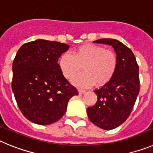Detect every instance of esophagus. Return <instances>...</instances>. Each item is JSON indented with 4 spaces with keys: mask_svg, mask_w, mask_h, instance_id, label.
I'll use <instances>...</instances> for the list:
<instances>
[{
    "mask_svg": "<svg viewBox=\"0 0 153 153\" xmlns=\"http://www.w3.org/2000/svg\"><path fill=\"white\" fill-rule=\"evenodd\" d=\"M78 91H79V94H80V95H82V94L85 93V90H81V89H78Z\"/></svg>",
    "mask_w": 153,
    "mask_h": 153,
    "instance_id": "1",
    "label": "esophagus"
}]
</instances>
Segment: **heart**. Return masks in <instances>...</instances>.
Masks as SVG:
<instances>
[{"label":"heart","mask_w":153,"mask_h":153,"mask_svg":"<svg viewBox=\"0 0 153 153\" xmlns=\"http://www.w3.org/2000/svg\"><path fill=\"white\" fill-rule=\"evenodd\" d=\"M58 64L67 79H71L82 67L84 73L71 80L76 86L90 87L95 84L97 87H100L113 77L117 70V58L113 51L102 46L86 44L74 50L72 55L63 53Z\"/></svg>","instance_id":"obj_1"}]
</instances>
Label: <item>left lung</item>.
<instances>
[{
	"mask_svg": "<svg viewBox=\"0 0 153 153\" xmlns=\"http://www.w3.org/2000/svg\"><path fill=\"white\" fill-rule=\"evenodd\" d=\"M93 42L112 46L117 54L113 77L102 88L94 90L97 103L86 109L94 125L109 130L123 123L132 112L140 93L139 66L132 51L119 40L106 38Z\"/></svg>",
	"mask_w": 153,
	"mask_h": 153,
	"instance_id": "obj_1",
	"label": "left lung"
}]
</instances>
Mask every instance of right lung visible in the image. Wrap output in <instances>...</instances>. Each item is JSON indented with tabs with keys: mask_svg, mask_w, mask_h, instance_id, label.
<instances>
[{
	"mask_svg": "<svg viewBox=\"0 0 153 153\" xmlns=\"http://www.w3.org/2000/svg\"><path fill=\"white\" fill-rule=\"evenodd\" d=\"M70 46L38 39L20 47L13 60L12 90L21 113L39 125L61 119L70 99L78 91L63 76L58 64Z\"/></svg>",
	"mask_w": 153,
	"mask_h": 153,
	"instance_id": "obj_1",
	"label": "right lung"
}]
</instances>
